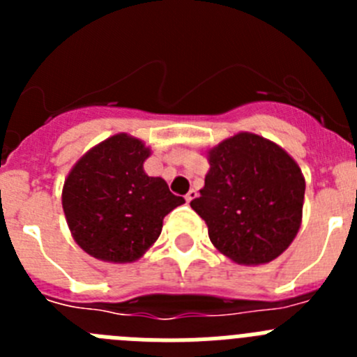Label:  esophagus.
Segmentation results:
<instances>
[{
  "label": "esophagus",
  "instance_id": "esophagus-1",
  "mask_svg": "<svg viewBox=\"0 0 357 357\" xmlns=\"http://www.w3.org/2000/svg\"><path fill=\"white\" fill-rule=\"evenodd\" d=\"M193 198H197V191H195V189H191V191H189V193L185 195V202H188V204H189V202L193 200Z\"/></svg>",
  "mask_w": 357,
  "mask_h": 357
}]
</instances>
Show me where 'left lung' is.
<instances>
[{
  "mask_svg": "<svg viewBox=\"0 0 357 357\" xmlns=\"http://www.w3.org/2000/svg\"><path fill=\"white\" fill-rule=\"evenodd\" d=\"M211 169L191 207L218 250L239 264L279 257L302 220L305 182L280 146L255 134L234 135L209 151Z\"/></svg>",
  "mask_w": 357,
  "mask_h": 357,
  "instance_id": "8db88e82",
  "label": "left lung"
}]
</instances>
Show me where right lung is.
Instances as JSON below:
<instances>
[{
    "mask_svg": "<svg viewBox=\"0 0 357 357\" xmlns=\"http://www.w3.org/2000/svg\"><path fill=\"white\" fill-rule=\"evenodd\" d=\"M143 141L118 134L87 151L64 182L62 207L75 241L96 259H139L184 198L160 176H148Z\"/></svg>",
    "mask_w": 357,
    "mask_h": 357,
    "instance_id": "right-lung-1",
    "label": "right lung"
}]
</instances>
